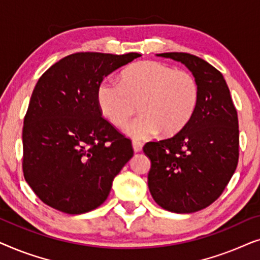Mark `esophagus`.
Instances as JSON below:
<instances>
[{
	"label": "esophagus",
	"mask_w": 260,
	"mask_h": 260,
	"mask_svg": "<svg viewBox=\"0 0 260 260\" xmlns=\"http://www.w3.org/2000/svg\"><path fill=\"white\" fill-rule=\"evenodd\" d=\"M133 148H134V151L135 152H138L142 150V148H143V143L140 141H133Z\"/></svg>",
	"instance_id": "obj_1"
}]
</instances>
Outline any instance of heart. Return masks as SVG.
<instances>
[{
  "mask_svg": "<svg viewBox=\"0 0 260 260\" xmlns=\"http://www.w3.org/2000/svg\"><path fill=\"white\" fill-rule=\"evenodd\" d=\"M200 87L193 74L158 61L134 63L120 73L119 83L103 80L95 99L99 111L112 125L124 126L136 110L141 113L126 126L127 136L144 140L159 131L179 134L197 111Z\"/></svg>",
  "mask_w": 260,
  "mask_h": 260,
  "instance_id": "heart-1",
  "label": "heart"
}]
</instances>
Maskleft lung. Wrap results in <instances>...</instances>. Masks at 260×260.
<instances>
[{
    "mask_svg": "<svg viewBox=\"0 0 260 260\" xmlns=\"http://www.w3.org/2000/svg\"><path fill=\"white\" fill-rule=\"evenodd\" d=\"M157 56L183 63L198 80L200 98L193 118L175 136L148 142V187L156 204L174 213H193L213 204L236 172L238 115L223 76L188 53Z\"/></svg>",
    "mask_w": 260,
    "mask_h": 260,
    "instance_id": "8db88e82",
    "label": "left lung"
}]
</instances>
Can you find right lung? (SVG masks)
Here are the masks:
<instances>
[{"instance_id": "obj_1", "label": "right lung", "mask_w": 260, "mask_h": 260, "mask_svg": "<svg viewBox=\"0 0 260 260\" xmlns=\"http://www.w3.org/2000/svg\"><path fill=\"white\" fill-rule=\"evenodd\" d=\"M76 53L49 67L31 93L23 120V175L38 198L67 214L101 206L134 150L129 138L102 117L99 84L134 59Z\"/></svg>"}]
</instances>
